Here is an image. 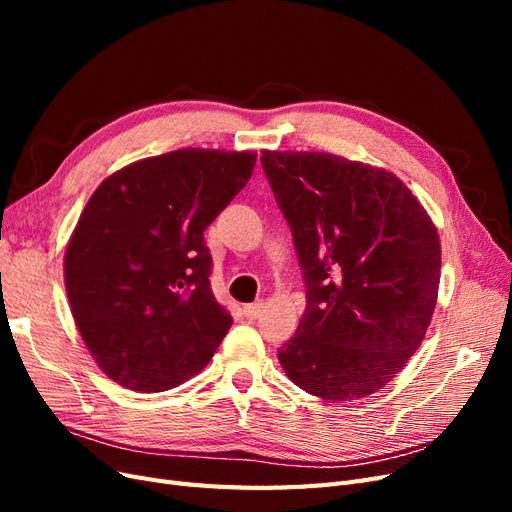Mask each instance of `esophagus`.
Wrapping results in <instances>:
<instances>
[{
  "instance_id": "esophagus-1",
  "label": "esophagus",
  "mask_w": 512,
  "mask_h": 512,
  "mask_svg": "<svg viewBox=\"0 0 512 512\" xmlns=\"http://www.w3.org/2000/svg\"><path fill=\"white\" fill-rule=\"evenodd\" d=\"M262 307H265V303H262V301H256V303L245 305V307H243V312H245V316H247V318H258V316L262 314Z\"/></svg>"
}]
</instances>
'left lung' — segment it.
I'll return each mask as SVG.
<instances>
[{"mask_svg": "<svg viewBox=\"0 0 512 512\" xmlns=\"http://www.w3.org/2000/svg\"><path fill=\"white\" fill-rule=\"evenodd\" d=\"M307 288L286 376L329 401L376 393L421 346L436 309L440 237L384 168L324 151H262Z\"/></svg>", "mask_w": 512, "mask_h": 512, "instance_id": "obj_1", "label": "left lung"}]
</instances>
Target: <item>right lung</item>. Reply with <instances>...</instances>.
<instances>
[{"instance_id":"obj_1","label":"right lung","mask_w":512,"mask_h":512,"mask_svg":"<svg viewBox=\"0 0 512 512\" xmlns=\"http://www.w3.org/2000/svg\"><path fill=\"white\" fill-rule=\"evenodd\" d=\"M254 164V151L177 149L123 166L91 194L64 277L76 329L108 378L160 393L211 361L232 318L211 292L203 232Z\"/></svg>"}]
</instances>
